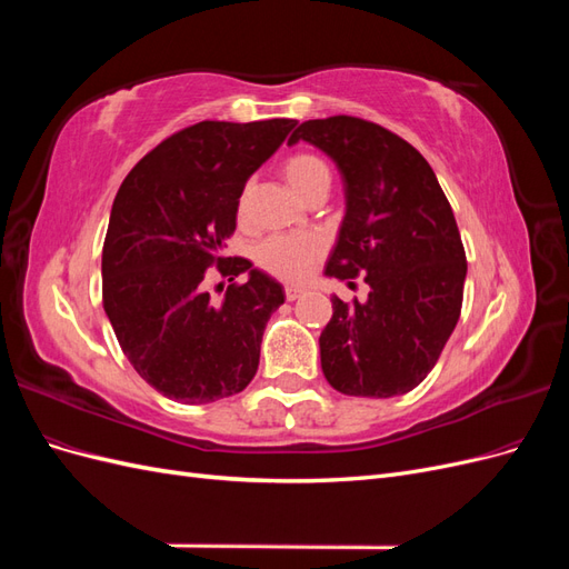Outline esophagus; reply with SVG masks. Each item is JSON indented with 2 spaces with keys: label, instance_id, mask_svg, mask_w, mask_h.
<instances>
[{
  "label": "esophagus",
  "instance_id": "1",
  "mask_svg": "<svg viewBox=\"0 0 569 569\" xmlns=\"http://www.w3.org/2000/svg\"><path fill=\"white\" fill-rule=\"evenodd\" d=\"M301 295H303V289H301V287H297V284H287V287H284V297H287V301H297Z\"/></svg>",
  "mask_w": 569,
  "mask_h": 569
}]
</instances>
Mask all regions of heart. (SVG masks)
Here are the masks:
<instances>
[{
  "label": "heart",
  "mask_w": 569,
  "mask_h": 569,
  "mask_svg": "<svg viewBox=\"0 0 569 569\" xmlns=\"http://www.w3.org/2000/svg\"><path fill=\"white\" fill-rule=\"evenodd\" d=\"M282 176L287 184L295 189L303 201L316 194H327L332 187V173L322 159L313 153H295L282 166ZM247 211V192L237 201V216L242 218ZM322 247L316 237H268L266 242L256 247V263L268 270L274 278L299 280L316 263Z\"/></svg>",
  "instance_id": "b5f03b06"
}]
</instances>
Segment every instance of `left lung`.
Wrapping results in <instances>:
<instances>
[{
    "mask_svg": "<svg viewBox=\"0 0 569 569\" xmlns=\"http://www.w3.org/2000/svg\"><path fill=\"white\" fill-rule=\"evenodd\" d=\"M318 147L343 180L347 213L327 278L363 274L366 301L332 297L320 366L337 391L389 399L416 389L456 330L468 261L451 203L422 153L353 116L306 120L289 137Z\"/></svg>",
    "mask_w": 569,
    "mask_h": 569,
    "instance_id": "1",
    "label": "left lung"
}]
</instances>
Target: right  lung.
<instances>
[{
    "mask_svg": "<svg viewBox=\"0 0 569 569\" xmlns=\"http://www.w3.org/2000/svg\"><path fill=\"white\" fill-rule=\"evenodd\" d=\"M295 126L201 120L151 149L118 189L101 251L104 311L137 375L170 401L211 403L253 380L284 289L222 247L247 180ZM213 264L231 279L250 272L218 305L200 287Z\"/></svg>",
    "mask_w": 569,
    "mask_h": 569,
    "instance_id": "right-lung-1",
    "label": "right lung"
}]
</instances>
